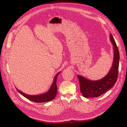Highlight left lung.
Segmentation results:
<instances>
[{
	"instance_id": "left-lung-1",
	"label": "left lung",
	"mask_w": 127,
	"mask_h": 127,
	"mask_svg": "<svg viewBox=\"0 0 127 127\" xmlns=\"http://www.w3.org/2000/svg\"><path fill=\"white\" fill-rule=\"evenodd\" d=\"M110 39L113 45L114 58L113 66L108 74L103 78L97 81L88 80L77 75L80 84V92L86 98L98 97L110 89L116 83L118 76L120 54L116 43L110 34Z\"/></svg>"
}]
</instances>
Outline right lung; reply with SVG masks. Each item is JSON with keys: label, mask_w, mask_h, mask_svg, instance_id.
<instances>
[{"label": "right lung", "mask_w": 127, "mask_h": 127, "mask_svg": "<svg viewBox=\"0 0 127 127\" xmlns=\"http://www.w3.org/2000/svg\"><path fill=\"white\" fill-rule=\"evenodd\" d=\"M58 73L55 77H54V80L53 82L51 88H50L49 91L42 95H28L25 94H24L22 92L20 91L18 89H16V90L19 92L22 95H23L24 97L28 99L29 100L35 102H38V103H41V102H48L50 101L51 100H52L55 98L57 92V87L56 84V81L57 77L59 75Z\"/></svg>", "instance_id": "1"}]
</instances>
